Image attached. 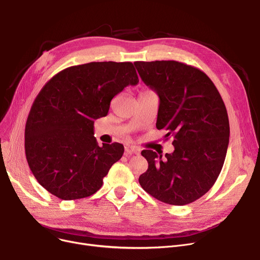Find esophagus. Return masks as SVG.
<instances>
[{
	"label": "esophagus",
	"instance_id": "34e87169",
	"mask_svg": "<svg viewBox=\"0 0 260 260\" xmlns=\"http://www.w3.org/2000/svg\"><path fill=\"white\" fill-rule=\"evenodd\" d=\"M125 151H126V153L128 154V155H132V154H139L140 153V151H139V148H137L136 146H127L126 148H125Z\"/></svg>",
	"mask_w": 260,
	"mask_h": 260
}]
</instances>
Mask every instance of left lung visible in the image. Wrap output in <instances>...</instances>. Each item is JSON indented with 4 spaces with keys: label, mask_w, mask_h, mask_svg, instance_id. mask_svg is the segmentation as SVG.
<instances>
[{
    "label": "left lung",
    "mask_w": 260,
    "mask_h": 260,
    "mask_svg": "<svg viewBox=\"0 0 260 260\" xmlns=\"http://www.w3.org/2000/svg\"><path fill=\"white\" fill-rule=\"evenodd\" d=\"M144 83L159 95L156 126L172 137L175 151L144 149L148 169L139 183L154 198L184 206L203 196L223 167L230 137L226 108L212 80L177 61L135 62Z\"/></svg>",
    "instance_id": "1"
}]
</instances>
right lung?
<instances>
[{
	"mask_svg": "<svg viewBox=\"0 0 260 260\" xmlns=\"http://www.w3.org/2000/svg\"><path fill=\"white\" fill-rule=\"evenodd\" d=\"M139 82L131 62L67 67L41 89L25 126V154L38 182L63 200L91 196L121 159L120 143L98 145L93 122L127 85Z\"/></svg>",
	"mask_w": 260,
	"mask_h": 260,
	"instance_id": "right-lung-1",
	"label": "right lung"
}]
</instances>
